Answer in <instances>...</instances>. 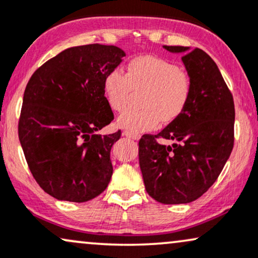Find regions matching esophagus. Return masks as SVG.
<instances>
[{
    "mask_svg": "<svg viewBox=\"0 0 258 258\" xmlns=\"http://www.w3.org/2000/svg\"><path fill=\"white\" fill-rule=\"evenodd\" d=\"M122 135L125 136V137H127V138L135 139V141H138V139L141 138V136L137 135V133H132V132H130V131H123Z\"/></svg>",
    "mask_w": 258,
    "mask_h": 258,
    "instance_id": "obj_1",
    "label": "esophagus"
}]
</instances>
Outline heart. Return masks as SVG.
Masks as SVG:
<instances>
[{
  "label": "heart",
  "instance_id": "b5f03b06",
  "mask_svg": "<svg viewBox=\"0 0 258 258\" xmlns=\"http://www.w3.org/2000/svg\"><path fill=\"white\" fill-rule=\"evenodd\" d=\"M191 79L176 64L155 56H141L127 64L126 74L114 70L103 82V94L111 110H125L130 95L144 89L143 108L127 110L117 119L125 131L141 133L163 122H172L185 110L191 96Z\"/></svg>",
  "mask_w": 258,
  "mask_h": 258
}]
</instances>
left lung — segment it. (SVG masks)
Returning <instances> with one entry per match:
<instances>
[{"label":"left lung","mask_w":258,"mask_h":258,"mask_svg":"<svg viewBox=\"0 0 258 258\" xmlns=\"http://www.w3.org/2000/svg\"><path fill=\"white\" fill-rule=\"evenodd\" d=\"M182 54L191 79L185 110L159 135L139 141V166L145 190L163 204L190 203L216 181L234 143V102L218 66L202 49L163 45ZM156 138L174 140L161 146Z\"/></svg>","instance_id":"1"}]
</instances>
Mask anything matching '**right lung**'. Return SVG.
<instances>
[{
  "label": "right lung",
  "instance_id": "1",
  "mask_svg": "<svg viewBox=\"0 0 258 258\" xmlns=\"http://www.w3.org/2000/svg\"><path fill=\"white\" fill-rule=\"evenodd\" d=\"M126 56L115 45L73 46L32 74L24 92L19 141L33 178L56 200L83 203L109 184L120 138L96 132L114 119L103 82Z\"/></svg>",
  "mask_w": 258,
  "mask_h": 258
}]
</instances>
